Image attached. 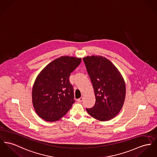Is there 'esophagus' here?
<instances>
[{
  "label": "esophagus",
  "instance_id": "esophagus-1",
  "mask_svg": "<svg viewBox=\"0 0 157 157\" xmlns=\"http://www.w3.org/2000/svg\"><path fill=\"white\" fill-rule=\"evenodd\" d=\"M83 98L82 97H81V98H78L77 101V102H81L83 101Z\"/></svg>",
  "mask_w": 157,
  "mask_h": 157
}]
</instances>
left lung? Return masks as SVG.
Returning a JSON list of instances; mask_svg holds the SVG:
<instances>
[{
    "label": "left lung",
    "mask_w": 157,
    "mask_h": 157,
    "mask_svg": "<svg viewBox=\"0 0 157 157\" xmlns=\"http://www.w3.org/2000/svg\"><path fill=\"white\" fill-rule=\"evenodd\" d=\"M83 59L96 98L94 106L86 111L98 120L108 121L118 114L124 104V80L114 64L105 57L92 55Z\"/></svg>",
    "instance_id": "left-lung-1"
}]
</instances>
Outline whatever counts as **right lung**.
Returning a JSON list of instances; mask_svg holds the SVG:
<instances>
[{
  "instance_id": "1",
  "label": "right lung",
  "mask_w": 157,
  "mask_h": 157,
  "mask_svg": "<svg viewBox=\"0 0 157 157\" xmlns=\"http://www.w3.org/2000/svg\"><path fill=\"white\" fill-rule=\"evenodd\" d=\"M82 59L61 56L49 63L37 75L32 90L37 114L46 121H56L65 115L75 102L69 78Z\"/></svg>"
}]
</instances>
